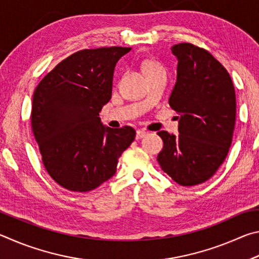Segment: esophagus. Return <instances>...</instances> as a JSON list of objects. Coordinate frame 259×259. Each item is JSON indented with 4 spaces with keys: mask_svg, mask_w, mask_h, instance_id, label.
Masks as SVG:
<instances>
[{
    "mask_svg": "<svg viewBox=\"0 0 259 259\" xmlns=\"http://www.w3.org/2000/svg\"><path fill=\"white\" fill-rule=\"evenodd\" d=\"M147 135H148V133H146V131L138 130L137 133H136V139H142V138H144V137H146Z\"/></svg>",
    "mask_w": 259,
    "mask_h": 259,
    "instance_id": "34e87169",
    "label": "esophagus"
}]
</instances>
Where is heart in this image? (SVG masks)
<instances>
[{
    "label": "heart",
    "mask_w": 259,
    "mask_h": 259,
    "mask_svg": "<svg viewBox=\"0 0 259 259\" xmlns=\"http://www.w3.org/2000/svg\"><path fill=\"white\" fill-rule=\"evenodd\" d=\"M144 68H145V72L147 74V73H151L153 71H155V69L161 68V66L159 64L154 63V61H146V63L144 64Z\"/></svg>",
    "instance_id": "heart-1"
}]
</instances>
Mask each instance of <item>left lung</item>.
<instances>
[{"label":"left lung","instance_id":"8db88e82","mask_svg":"<svg viewBox=\"0 0 259 259\" xmlns=\"http://www.w3.org/2000/svg\"><path fill=\"white\" fill-rule=\"evenodd\" d=\"M171 51L178 65L169 105L181 115L179 134L157 133L163 140L157 162L179 185L194 186L212 177L229 153L235 91L229 72L207 50L179 43Z\"/></svg>","mask_w":259,"mask_h":259}]
</instances>
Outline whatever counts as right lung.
<instances>
[{
	"label": "right lung",
	"mask_w": 259,
	"mask_h": 259,
	"mask_svg": "<svg viewBox=\"0 0 259 259\" xmlns=\"http://www.w3.org/2000/svg\"><path fill=\"white\" fill-rule=\"evenodd\" d=\"M131 48L84 49L42 78L33 95L32 129L48 174L73 192H89L116 172L136 137L124 125H103L99 112L112 97L115 65Z\"/></svg>",
	"instance_id": "right-lung-1"
}]
</instances>
